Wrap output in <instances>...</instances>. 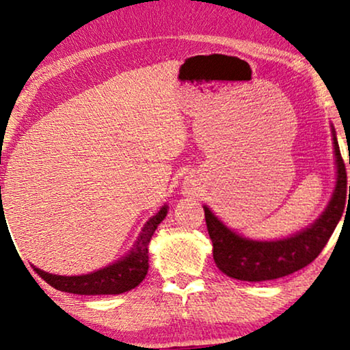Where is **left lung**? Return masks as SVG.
<instances>
[{
  "label": "left lung",
  "mask_w": 350,
  "mask_h": 350,
  "mask_svg": "<svg viewBox=\"0 0 350 350\" xmlns=\"http://www.w3.org/2000/svg\"><path fill=\"white\" fill-rule=\"evenodd\" d=\"M333 153L336 164V183L329 205L310 227L288 238L273 241H255L244 238L228 228L206 205L205 219L209 238L213 241L214 262L225 275L241 282H266L289 275L308 266L330 239L344 209L350 203V186L347 200V174L338 145L336 131L332 125ZM350 163V161H349Z\"/></svg>",
  "instance_id": "8db88e82"
}]
</instances>
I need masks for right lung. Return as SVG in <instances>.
<instances>
[{"label": "right lung", "instance_id": "right-lung-1", "mask_svg": "<svg viewBox=\"0 0 350 350\" xmlns=\"http://www.w3.org/2000/svg\"><path fill=\"white\" fill-rule=\"evenodd\" d=\"M169 206L164 205L153 217L147 220L142 227L141 234L125 256L120 260L101 267L98 271L83 273V275H56L42 271L34 266V271L50 283L53 288L64 293L81 295H101V294H122L131 291L141 283L148 271V243L154 230L167 216Z\"/></svg>", "mask_w": 350, "mask_h": 350}]
</instances>
